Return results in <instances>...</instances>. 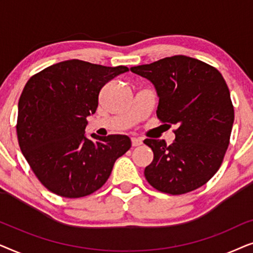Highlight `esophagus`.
Listing matches in <instances>:
<instances>
[{"mask_svg": "<svg viewBox=\"0 0 253 253\" xmlns=\"http://www.w3.org/2000/svg\"><path fill=\"white\" fill-rule=\"evenodd\" d=\"M131 143H132V146H139V145L143 144V139L141 138H131Z\"/></svg>", "mask_w": 253, "mask_h": 253, "instance_id": "obj_1", "label": "esophagus"}]
</instances>
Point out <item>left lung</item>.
<instances>
[{"instance_id": "8db88e82", "label": "left lung", "mask_w": 253, "mask_h": 253, "mask_svg": "<svg viewBox=\"0 0 253 253\" xmlns=\"http://www.w3.org/2000/svg\"><path fill=\"white\" fill-rule=\"evenodd\" d=\"M154 85L157 116L175 126V140L145 139L154 158L145 168L147 182L159 191L183 195L200 188L222 164L234 123L229 88L215 68L176 55L130 69Z\"/></svg>"}]
</instances>
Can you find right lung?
<instances>
[{"label": "right lung", "instance_id": "obj_1", "mask_svg": "<svg viewBox=\"0 0 253 253\" xmlns=\"http://www.w3.org/2000/svg\"><path fill=\"white\" fill-rule=\"evenodd\" d=\"M126 71L123 65L69 60L43 69L26 83L18 102L19 147L38 179L55 195H91L131 147L124 134L85 136L86 117L98 108L100 89Z\"/></svg>", "mask_w": 253, "mask_h": 253}]
</instances>
